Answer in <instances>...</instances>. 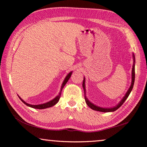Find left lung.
Returning a JSON list of instances; mask_svg holds the SVG:
<instances>
[{"label":"left lung","instance_id":"8db88e82","mask_svg":"<svg viewBox=\"0 0 147 147\" xmlns=\"http://www.w3.org/2000/svg\"><path fill=\"white\" fill-rule=\"evenodd\" d=\"M133 58H134V65L132 66V84L130 85V87L129 88V89L128 90L127 92L126 93V94L124 96V98H123L122 100L120 101V103L118 104V105L114 107L113 108H110V109H105V108H101L99 107H97L94 105V104H92V103H90V101L88 100L87 98L85 96V79H84V80H83V84H82V86L83 88H84V95H85V102L87 104V105L89 107L90 109H93V110L94 111H100V112H103V113H108V112H113V111H116L117 109H118L120 107H121L123 103L125 102V101L127 100V98L129 97V96L130 94V92H131V90L133 88V86H134V80H135V57H134V55H133Z\"/></svg>","mask_w":147,"mask_h":147}]
</instances>
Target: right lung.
<instances>
[{
    "label": "right lung",
    "instance_id": "right-lung-1",
    "mask_svg": "<svg viewBox=\"0 0 147 147\" xmlns=\"http://www.w3.org/2000/svg\"><path fill=\"white\" fill-rule=\"evenodd\" d=\"M72 74V72H71L70 73H69L67 74V76L65 77V78L64 80V81H63V84H62V87H61V90L60 92L59 93V94H58L57 97H56L55 98H54V99L52 100L51 101H49V102H47L46 103H44V104H40V105H30V104H28L26 102H25L24 101L22 100L21 98L19 97L20 99L21 100V101H22V102L24 103H25L26 105L27 106H29L30 107H32V108H34V109H46V108H49V107H53V105H55V104H57L58 103V101H59L60 98V96H61V92H62V90L63 88V87H64V85L66 84V83L68 82L69 79L70 78V77L71 76Z\"/></svg>",
    "mask_w": 147,
    "mask_h": 147
}]
</instances>
